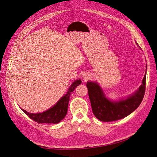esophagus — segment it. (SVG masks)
Masks as SVG:
<instances>
[{
	"label": "esophagus",
	"mask_w": 157,
	"mask_h": 157,
	"mask_svg": "<svg viewBox=\"0 0 157 157\" xmlns=\"http://www.w3.org/2000/svg\"><path fill=\"white\" fill-rule=\"evenodd\" d=\"M82 78L85 81H88L90 78V76L88 73H85V74L82 75Z\"/></svg>",
	"instance_id": "esophagus-1"
}]
</instances>
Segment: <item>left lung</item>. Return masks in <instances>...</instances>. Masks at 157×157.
<instances>
[{
  "instance_id": "8db88e82",
  "label": "left lung",
  "mask_w": 157,
  "mask_h": 157,
  "mask_svg": "<svg viewBox=\"0 0 157 157\" xmlns=\"http://www.w3.org/2000/svg\"><path fill=\"white\" fill-rule=\"evenodd\" d=\"M136 45L140 47L137 43ZM146 75L138 90L127 98L117 101L109 99L97 82L88 81L86 86L95 116L100 121L111 122L129 116L139 107L143 100L146 87Z\"/></svg>"
}]
</instances>
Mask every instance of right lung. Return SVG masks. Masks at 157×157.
Segmentation results:
<instances>
[{
    "instance_id": "obj_1",
    "label": "right lung",
    "mask_w": 157,
    "mask_h": 157,
    "mask_svg": "<svg viewBox=\"0 0 157 157\" xmlns=\"http://www.w3.org/2000/svg\"><path fill=\"white\" fill-rule=\"evenodd\" d=\"M81 79H77L73 82L65 95L62 97L55 105L49 109L40 113H29L21 108L27 116L35 122L41 124H57L63 119L67 114V107L71 93L75 90L76 86L81 85Z\"/></svg>"
}]
</instances>
